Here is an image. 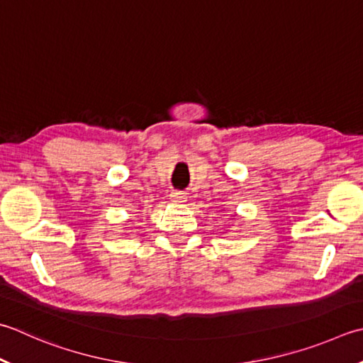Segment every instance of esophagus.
Instances as JSON below:
<instances>
[{"label":"esophagus","mask_w":363,"mask_h":363,"mask_svg":"<svg viewBox=\"0 0 363 363\" xmlns=\"http://www.w3.org/2000/svg\"><path fill=\"white\" fill-rule=\"evenodd\" d=\"M172 201H174V203H184L186 201V194H184V191H179V190H173L172 191Z\"/></svg>","instance_id":"34e87169"}]
</instances>
